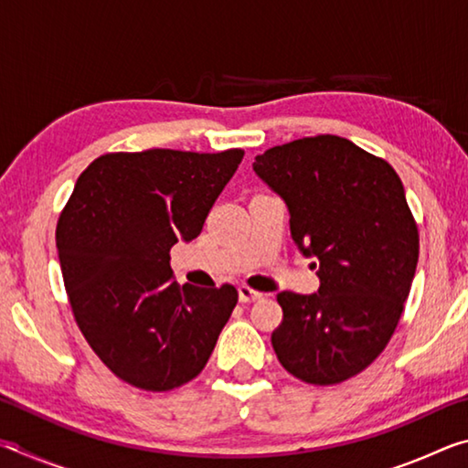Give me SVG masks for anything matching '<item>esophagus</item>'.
Returning a JSON list of instances; mask_svg holds the SVG:
<instances>
[{"label": "esophagus", "mask_w": 468, "mask_h": 468, "mask_svg": "<svg viewBox=\"0 0 468 468\" xmlns=\"http://www.w3.org/2000/svg\"><path fill=\"white\" fill-rule=\"evenodd\" d=\"M239 301L241 303H253V301H260L262 299V292H258V291H253V289H250V287H245V284H241L239 289Z\"/></svg>", "instance_id": "1"}]
</instances>
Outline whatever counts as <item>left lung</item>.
<instances>
[{"mask_svg": "<svg viewBox=\"0 0 468 468\" xmlns=\"http://www.w3.org/2000/svg\"><path fill=\"white\" fill-rule=\"evenodd\" d=\"M251 167L287 204L292 241L320 279L312 295L276 297V357L307 384L345 382L384 351L413 282L419 233L402 181L338 136L274 146Z\"/></svg>", "mask_w": 468, "mask_h": 468, "instance_id": "8db88e82", "label": "left lung"}]
</instances>
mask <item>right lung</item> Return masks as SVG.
Masks as SVG:
<instances>
[{"label":"right lung","instance_id":"1","mask_svg":"<svg viewBox=\"0 0 468 468\" xmlns=\"http://www.w3.org/2000/svg\"><path fill=\"white\" fill-rule=\"evenodd\" d=\"M243 154L115 153L78 177L55 231L63 282L84 338L123 382L173 390L215 351L237 291L179 287L169 251L200 235Z\"/></svg>","mask_w":468,"mask_h":468}]
</instances>
